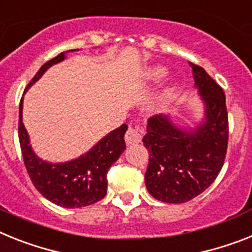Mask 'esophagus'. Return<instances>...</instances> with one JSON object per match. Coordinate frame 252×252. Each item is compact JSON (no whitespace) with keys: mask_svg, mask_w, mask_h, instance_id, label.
<instances>
[{"mask_svg":"<svg viewBox=\"0 0 252 252\" xmlns=\"http://www.w3.org/2000/svg\"><path fill=\"white\" fill-rule=\"evenodd\" d=\"M142 134L143 130L139 128V126H129L128 130L126 133V145H134V143L141 142V139H142Z\"/></svg>","mask_w":252,"mask_h":252,"instance_id":"obj_1","label":"esophagus"}]
</instances>
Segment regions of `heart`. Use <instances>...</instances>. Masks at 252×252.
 <instances>
[{
  "label": "heart",
  "instance_id": "obj_1",
  "mask_svg": "<svg viewBox=\"0 0 252 252\" xmlns=\"http://www.w3.org/2000/svg\"><path fill=\"white\" fill-rule=\"evenodd\" d=\"M165 74H166V70L164 69V67H158V69H155V70H152L151 77L154 78V79H160V78L164 77Z\"/></svg>",
  "mask_w": 252,
  "mask_h": 252
}]
</instances>
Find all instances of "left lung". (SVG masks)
Segmentation results:
<instances>
[{
	"instance_id": "left-lung-1",
	"label": "left lung",
	"mask_w": 252,
	"mask_h": 252,
	"mask_svg": "<svg viewBox=\"0 0 252 252\" xmlns=\"http://www.w3.org/2000/svg\"><path fill=\"white\" fill-rule=\"evenodd\" d=\"M194 86L205 103V120L193 130L181 129L168 115L147 122L142 142L150 152L146 187L162 202H187L215 181L227 154L228 113L221 87L204 70L189 63Z\"/></svg>"
}]
</instances>
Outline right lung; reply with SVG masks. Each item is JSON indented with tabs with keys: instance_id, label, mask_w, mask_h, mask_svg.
Segmentation results:
<instances>
[{
	"instance_id": "add662e5",
	"label": "right lung",
	"mask_w": 252,
	"mask_h": 252,
	"mask_svg": "<svg viewBox=\"0 0 252 252\" xmlns=\"http://www.w3.org/2000/svg\"><path fill=\"white\" fill-rule=\"evenodd\" d=\"M65 58V52H61L56 58L42 65L29 82L27 90L43 75L48 67L58 64ZM126 129L128 126L123 124L103 137L100 142L80 158L67 162L52 164L43 161L32 150L28 132L23 124V97L20 100L19 142L27 172L37 191L51 202L63 208H83L105 197L107 191V172L126 150L124 134Z\"/></svg>"
}]
</instances>
